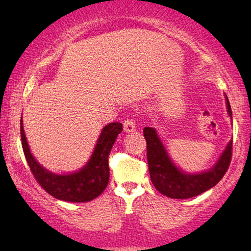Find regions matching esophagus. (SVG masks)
Returning a JSON list of instances; mask_svg holds the SVG:
<instances>
[{
    "label": "esophagus",
    "instance_id": "esophagus-1",
    "mask_svg": "<svg viewBox=\"0 0 251 251\" xmlns=\"http://www.w3.org/2000/svg\"><path fill=\"white\" fill-rule=\"evenodd\" d=\"M123 129H125L126 132H132L136 130V123L132 119L126 120L125 123H123Z\"/></svg>",
    "mask_w": 251,
    "mask_h": 251
}]
</instances>
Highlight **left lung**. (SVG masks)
I'll list each match as a JSON object with an SVG mask.
<instances>
[{
	"label": "left lung",
	"mask_w": 251,
	"mask_h": 251,
	"mask_svg": "<svg viewBox=\"0 0 251 251\" xmlns=\"http://www.w3.org/2000/svg\"><path fill=\"white\" fill-rule=\"evenodd\" d=\"M227 114L232 119V109L226 97ZM147 144V162L151 180L161 194L171 199H188L197 197L214 187L227 171L232 157V142L223 151L217 162L210 169L199 174H188L173 162L163 143L154 128H144Z\"/></svg>",
	"instance_id": "obj_1"
}]
</instances>
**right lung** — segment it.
Masks as SVG:
<instances>
[{"mask_svg": "<svg viewBox=\"0 0 251 251\" xmlns=\"http://www.w3.org/2000/svg\"><path fill=\"white\" fill-rule=\"evenodd\" d=\"M122 130V123L120 122H112L105 126L99 135L94 152L84 167L74 173L60 175L46 169L33 156L26 139L23 118L20 119L23 151L30 171L44 191L58 200L67 202H88L104 192L109 179V152Z\"/></svg>", "mask_w": 251, "mask_h": 251, "instance_id": "obj_1", "label": "right lung"}]
</instances>
